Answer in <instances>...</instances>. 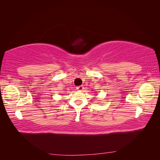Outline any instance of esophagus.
Instances as JSON below:
<instances>
[{
    "label": "esophagus",
    "instance_id": "esophagus-1",
    "mask_svg": "<svg viewBox=\"0 0 160 160\" xmlns=\"http://www.w3.org/2000/svg\"><path fill=\"white\" fill-rule=\"evenodd\" d=\"M83 89H84V88H83V85H80V86L77 87V89L79 90V91H82Z\"/></svg>",
    "mask_w": 160,
    "mask_h": 160
}]
</instances>
